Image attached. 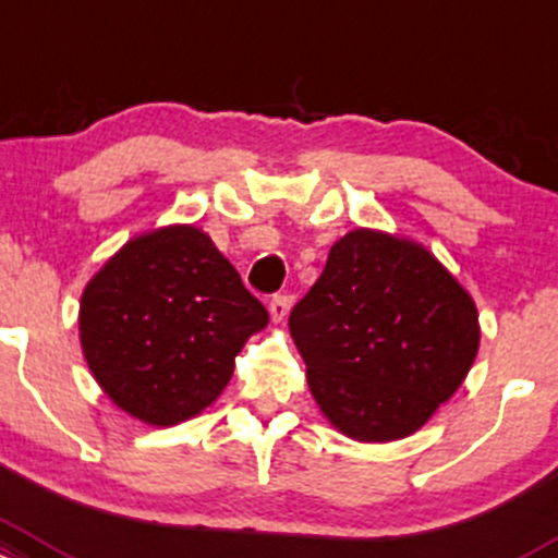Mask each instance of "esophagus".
Segmentation results:
<instances>
[{
    "label": "esophagus",
    "instance_id": "obj_1",
    "mask_svg": "<svg viewBox=\"0 0 558 558\" xmlns=\"http://www.w3.org/2000/svg\"><path fill=\"white\" fill-rule=\"evenodd\" d=\"M289 310H291L289 293H278V296H272V302H269V317H272V323H283L286 315H289Z\"/></svg>",
    "mask_w": 558,
    "mask_h": 558
}]
</instances>
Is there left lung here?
<instances>
[{
  "label": "left lung",
  "mask_w": 558,
  "mask_h": 558,
  "mask_svg": "<svg viewBox=\"0 0 558 558\" xmlns=\"http://www.w3.org/2000/svg\"><path fill=\"white\" fill-rule=\"evenodd\" d=\"M289 328L323 415L357 442L418 432L480 349L474 299L437 256L368 228L330 246Z\"/></svg>",
  "instance_id": "obj_1"
}]
</instances>
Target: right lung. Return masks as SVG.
Wrapping results in <instances>:
<instances>
[{
	"instance_id": "1",
	"label": "right lung",
	"mask_w": 558,
	"mask_h": 558,
	"mask_svg": "<svg viewBox=\"0 0 558 558\" xmlns=\"http://www.w3.org/2000/svg\"><path fill=\"white\" fill-rule=\"evenodd\" d=\"M269 315L193 225L132 238L82 293L78 336L102 391L150 426H174L228 387Z\"/></svg>"
}]
</instances>
